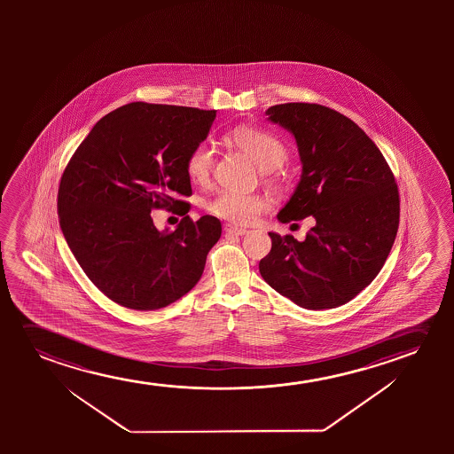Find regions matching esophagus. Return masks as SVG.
<instances>
[{
    "mask_svg": "<svg viewBox=\"0 0 454 454\" xmlns=\"http://www.w3.org/2000/svg\"><path fill=\"white\" fill-rule=\"evenodd\" d=\"M224 232L230 234V236H245L248 230L239 228V226H234V224H224Z\"/></svg>",
    "mask_w": 454,
    "mask_h": 454,
    "instance_id": "34e87169",
    "label": "esophagus"
}]
</instances>
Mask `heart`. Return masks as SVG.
I'll use <instances>...</instances> for the list:
<instances>
[{
	"mask_svg": "<svg viewBox=\"0 0 454 454\" xmlns=\"http://www.w3.org/2000/svg\"><path fill=\"white\" fill-rule=\"evenodd\" d=\"M232 141L254 158L262 170H274L286 160V144L262 129L242 127L231 133ZM214 168V150L207 143H200L186 158V172L193 183L205 184ZM206 209L217 217L239 224L254 223L262 214L271 209V203L257 193L220 191L206 203Z\"/></svg>",
	"mask_w": 454,
	"mask_h": 454,
	"instance_id": "b5f03b06",
	"label": "heart"
}]
</instances>
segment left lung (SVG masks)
Segmentation results:
<instances>
[{
    "mask_svg": "<svg viewBox=\"0 0 454 454\" xmlns=\"http://www.w3.org/2000/svg\"><path fill=\"white\" fill-rule=\"evenodd\" d=\"M268 119L292 131L302 175L278 218H315L304 242L270 232L271 251L259 271L268 286L309 310L354 299L380 273L400 220L391 168L352 119L329 106L292 102L270 106Z\"/></svg>",
    "mask_w": 454,
    "mask_h": 454,
    "instance_id": "obj_1",
    "label": "left lung"
}]
</instances>
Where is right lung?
<instances>
[{
    "mask_svg": "<svg viewBox=\"0 0 454 454\" xmlns=\"http://www.w3.org/2000/svg\"><path fill=\"white\" fill-rule=\"evenodd\" d=\"M215 110L131 102L98 121L63 170L57 212L75 261L113 302L158 310L191 292L222 236L212 215L193 222L186 172ZM184 215L175 231L155 230L149 212Z\"/></svg>",
    "mask_w": 454,
    "mask_h": 454,
    "instance_id": "obj_1",
    "label": "right lung"
}]
</instances>
